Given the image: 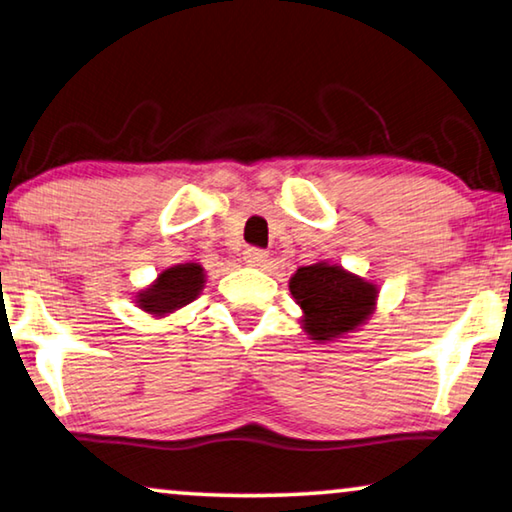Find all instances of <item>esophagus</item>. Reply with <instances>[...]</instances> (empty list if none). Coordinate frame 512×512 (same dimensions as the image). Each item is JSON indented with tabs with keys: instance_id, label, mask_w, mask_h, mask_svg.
I'll list each match as a JSON object with an SVG mask.
<instances>
[{
	"instance_id": "esophagus-1",
	"label": "esophagus",
	"mask_w": 512,
	"mask_h": 512,
	"mask_svg": "<svg viewBox=\"0 0 512 512\" xmlns=\"http://www.w3.org/2000/svg\"><path fill=\"white\" fill-rule=\"evenodd\" d=\"M269 262V255L259 248H246L243 250V264L246 266H255V269H262Z\"/></svg>"
}]
</instances>
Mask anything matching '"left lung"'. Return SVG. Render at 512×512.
<instances>
[{
  "mask_svg": "<svg viewBox=\"0 0 512 512\" xmlns=\"http://www.w3.org/2000/svg\"><path fill=\"white\" fill-rule=\"evenodd\" d=\"M289 291L303 310L310 339L330 342L360 328L376 310L378 289L337 264L316 262L291 275Z\"/></svg>",
  "mask_w": 512,
  "mask_h": 512,
  "instance_id": "8db88e82",
  "label": "left lung"
}]
</instances>
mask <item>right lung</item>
Returning a JSON list of instances; mask_svg holds the SVG:
<instances>
[{
	"instance_id": "obj_1",
	"label": "right lung",
	"mask_w": 512,
	"mask_h": 512,
	"mask_svg": "<svg viewBox=\"0 0 512 512\" xmlns=\"http://www.w3.org/2000/svg\"><path fill=\"white\" fill-rule=\"evenodd\" d=\"M205 287V269L200 264H177L161 271L148 289L139 291L136 303L143 312L166 316L180 307L193 303Z\"/></svg>"
}]
</instances>
